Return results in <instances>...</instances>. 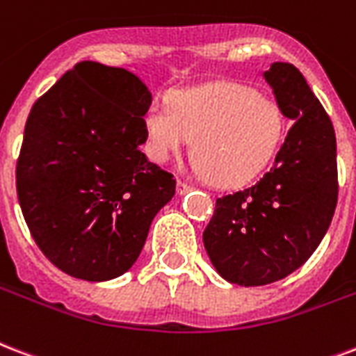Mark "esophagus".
Returning <instances> with one entry per match:
<instances>
[{"label":"esophagus","instance_id":"esophagus-1","mask_svg":"<svg viewBox=\"0 0 356 356\" xmlns=\"http://www.w3.org/2000/svg\"><path fill=\"white\" fill-rule=\"evenodd\" d=\"M188 190H192V186H190L188 183H184V181H181V179H179V181H177V194H181V196H183V194H186Z\"/></svg>","mask_w":356,"mask_h":356}]
</instances>
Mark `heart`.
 Wrapping results in <instances>:
<instances>
[{"label":"heart","mask_w":356,"mask_h":356,"mask_svg":"<svg viewBox=\"0 0 356 356\" xmlns=\"http://www.w3.org/2000/svg\"><path fill=\"white\" fill-rule=\"evenodd\" d=\"M147 151L156 162L192 140L200 172L220 186L250 183L275 159L284 113L275 100L235 81H214L153 102L145 113Z\"/></svg>","instance_id":"b5f03b06"}]
</instances>
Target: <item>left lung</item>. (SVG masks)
I'll list each match as a JSON object with an SVG mask.
<instances>
[{"instance_id": "8db88e82", "label": "left lung", "mask_w": 356, "mask_h": 356, "mask_svg": "<svg viewBox=\"0 0 356 356\" xmlns=\"http://www.w3.org/2000/svg\"><path fill=\"white\" fill-rule=\"evenodd\" d=\"M293 123L270 166L250 188L216 200L203 244L222 278L273 284L316 252L338 202L336 136L329 113L291 63L263 72Z\"/></svg>"}]
</instances>
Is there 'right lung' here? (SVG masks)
<instances>
[{
	"label": "right lung",
	"instance_id": "right-lung-1",
	"mask_svg": "<svg viewBox=\"0 0 356 356\" xmlns=\"http://www.w3.org/2000/svg\"><path fill=\"white\" fill-rule=\"evenodd\" d=\"M151 93L132 72L81 61L31 108L16 192L40 252L88 282L127 273L175 179L142 153Z\"/></svg>",
	"mask_w": 356,
	"mask_h": 356
}]
</instances>
